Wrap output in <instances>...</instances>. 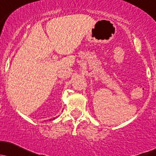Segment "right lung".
Instances as JSON below:
<instances>
[{"label": "right lung", "mask_w": 156, "mask_h": 156, "mask_svg": "<svg viewBox=\"0 0 156 156\" xmlns=\"http://www.w3.org/2000/svg\"><path fill=\"white\" fill-rule=\"evenodd\" d=\"M54 119H55V118H54Z\"/></svg>", "instance_id": "1"}]
</instances>
